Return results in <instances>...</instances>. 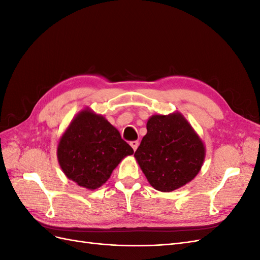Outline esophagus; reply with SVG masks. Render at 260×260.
I'll return each mask as SVG.
<instances>
[{
    "instance_id": "34e87169",
    "label": "esophagus",
    "mask_w": 260,
    "mask_h": 260,
    "mask_svg": "<svg viewBox=\"0 0 260 260\" xmlns=\"http://www.w3.org/2000/svg\"><path fill=\"white\" fill-rule=\"evenodd\" d=\"M130 145L133 148V151H136V149L139 146V142H138V141H132V142H130Z\"/></svg>"
}]
</instances>
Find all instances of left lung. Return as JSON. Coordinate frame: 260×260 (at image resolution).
<instances>
[{"label":"left lung","mask_w":260,"mask_h":260,"mask_svg":"<svg viewBox=\"0 0 260 260\" xmlns=\"http://www.w3.org/2000/svg\"><path fill=\"white\" fill-rule=\"evenodd\" d=\"M146 129L135 157L149 184L157 191L171 192L192 181L206 151L185 118L180 113L153 115Z\"/></svg>","instance_id":"8db88e82"}]
</instances>
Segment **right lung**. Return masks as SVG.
<instances>
[{"instance_id":"right-lung-1","label":"right lung","mask_w":260,"mask_h":260,"mask_svg":"<svg viewBox=\"0 0 260 260\" xmlns=\"http://www.w3.org/2000/svg\"><path fill=\"white\" fill-rule=\"evenodd\" d=\"M132 154L119 131L90 109L74 118L57 146L58 162L66 177L89 190L103 185L118 164Z\"/></svg>"}]
</instances>
